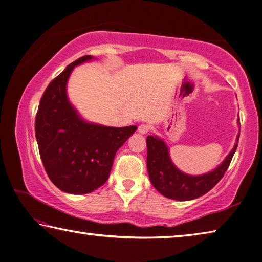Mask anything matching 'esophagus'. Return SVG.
<instances>
[{"label":"esophagus","mask_w":262,"mask_h":262,"mask_svg":"<svg viewBox=\"0 0 262 262\" xmlns=\"http://www.w3.org/2000/svg\"><path fill=\"white\" fill-rule=\"evenodd\" d=\"M149 130H150V126L147 125V123H142V125H140L139 128H137V132H139L142 135L148 134Z\"/></svg>","instance_id":"esophagus-1"}]
</instances>
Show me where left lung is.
Returning a JSON list of instances; mask_svg holds the SVG:
<instances>
[{
	"mask_svg": "<svg viewBox=\"0 0 262 262\" xmlns=\"http://www.w3.org/2000/svg\"><path fill=\"white\" fill-rule=\"evenodd\" d=\"M239 134L232 150L219 166L207 173L192 176L185 173L174 165L165 141L157 135H149L147 137V167L150 181L159 193L172 200L189 201L200 198L209 192L224 176L236 152Z\"/></svg>",
	"mask_w": 262,
	"mask_h": 262,
	"instance_id": "obj_1",
	"label": "left lung"
}]
</instances>
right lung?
I'll return each instance as SVG.
<instances>
[{"label": "right lung", "mask_w": 262, "mask_h": 262, "mask_svg": "<svg viewBox=\"0 0 262 262\" xmlns=\"http://www.w3.org/2000/svg\"><path fill=\"white\" fill-rule=\"evenodd\" d=\"M92 60L96 57H79L53 79L35 118V139L45 170L52 183L69 194H86L105 184L115 154L137 128L90 122L70 103V75L75 67Z\"/></svg>", "instance_id": "right-lung-1"}]
</instances>
